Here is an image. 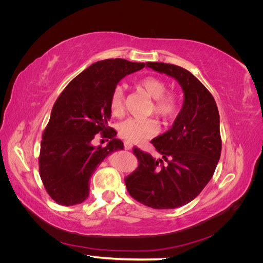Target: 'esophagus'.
Returning a JSON list of instances; mask_svg holds the SVG:
<instances>
[{
    "label": "esophagus",
    "mask_w": 263,
    "mask_h": 263,
    "mask_svg": "<svg viewBox=\"0 0 263 263\" xmlns=\"http://www.w3.org/2000/svg\"><path fill=\"white\" fill-rule=\"evenodd\" d=\"M124 146H125V149H126V150H132V149H133V145L129 144L128 141H125V142H124Z\"/></svg>",
    "instance_id": "esophagus-1"
}]
</instances>
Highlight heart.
<instances>
[{
  "mask_svg": "<svg viewBox=\"0 0 263 263\" xmlns=\"http://www.w3.org/2000/svg\"><path fill=\"white\" fill-rule=\"evenodd\" d=\"M137 85L150 99L153 106L150 113L162 119H169L177 114L179 99L174 93L166 92V84L161 78L148 76L137 81ZM125 93L121 85L114 87L109 99V108L114 116H121L124 112ZM159 130V125L154 119L127 118L118 126L119 136L133 144H140L155 136Z\"/></svg>",
  "mask_w": 263,
  "mask_h": 263,
  "instance_id": "heart-1",
  "label": "heart"
}]
</instances>
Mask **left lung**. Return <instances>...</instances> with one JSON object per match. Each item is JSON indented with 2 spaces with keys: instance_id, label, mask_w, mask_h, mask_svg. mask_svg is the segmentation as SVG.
<instances>
[{
  "instance_id": "obj_1",
  "label": "left lung",
  "mask_w": 263,
  "mask_h": 263,
  "mask_svg": "<svg viewBox=\"0 0 263 263\" xmlns=\"http://www.w3.org/2000/svg\"><path fill=\"white\" fill-rule=\"evenodd\" d=\"M147 67L176 79L184 100L171 128L151 140L167 163L135 147L139 164L125 184L132 197L149 208L177 209L193 201L216 169L219 113L213 95L186 69L164 62H147Z\"/></svg>"
}]
</instances>
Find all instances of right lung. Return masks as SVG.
Masks as SVG:
<instances>
[{
	"mask_svg": "<svg viewBox=\"0 0 263 263\" xmlns=\"http://www.w3.org/2000/svg\"><path fill=\"white\" fill-rule=\"evenodd\" d=\"M145 66L125 59L98 61L59 95L44 130L39 155L41 179L55 203L71 206L84 202L99 164L114 151L124 149L123 141L115 138L116 130L108 126L110 94L123 78ZM99 132L111 139L105 147L92 145Z\"/></svg>",
	"mask_w": 263,
	"mask_h": 263,
	"instance_id": "obj_1",
	"label": "right lung"
}]
</instances>
